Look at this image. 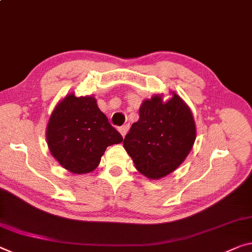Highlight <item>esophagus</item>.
Listing matches in <instances>:
<instances>
[{
    "label": "esophagus",
    "mask_w": 252,
    "mask_h": 252,
    "mask_svg": "<svg viewBox=\"0 0 252 252\" xmlns=\"http://www.w3.org/2000/svg\"><path fill=\"white\" fill-rule=\"evenodd\" d=\"M128 129H129L128 124H126V125H123L122 127H119V128H118V130L121 131V134H122L123 137H125V135L127 134V131H128Z\"/></svg>",
    "instance_id": "esophagus-1"
}]
</instances>
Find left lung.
<instances>
[{
    "label": "left lung",
    "mask_w": 252,
    "mask_h": 252,
    "mask_svg": "<svg viewBox=\"0 0 252 252\" xmlns=\"http://www.w3.org/2000/svg\"><path fill=\"white\" fill-rule=\"evenodd\" d=\"M195 139V121L183 99L172 94L163 102L158 94L141 104L139 119L125 136L124 148L142 175L160 179L183 163Z\"/></svg>",
    "instance_id": "left-lung-1"
}]
</instances>
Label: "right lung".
I'll return each instance as SVG.
<instances>
[{
  "label": "right lung",
  "mask_w": 252,
  "mask_h": 252,
  "mask_svg": "<svg viewBox=\"0 0 252 252\" xmlns=\"http://www.w3.org/2000/svg\"><path fill=\"white\" fill-rule=\"evenodd\" d=\"M46 138L52 156L77 175L94 171L108 146L123 142L94 96L77 98L74 94H67L54 109Z\"/></svg>",
  "instance_id": "obj_1"
}]
</instances>
